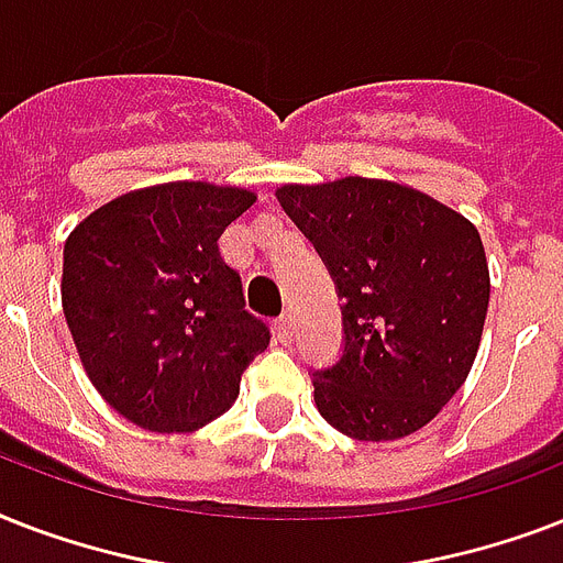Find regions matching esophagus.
Masks as SVG:
<instances>
[{
	"mask_svg": "<svg viewBox=\"0 0 563 563\" xmlns=\"http://www.w3.org/2000/svg\"><path fill=\"white\" fill-rule=\"evenodd\" d=\"M274 333H277V339H280L283 344H291V339H295V327H291V316H283L274 321Z\"/></svg>",
	"mask_w": 563,
	"mask_h": 563,
	"instance_id": "esophagus-1",
	"label": "esophagus"
}]
</instances>
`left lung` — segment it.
Instances as JSON below:
<instances>
[{"instance_id": "left-lung-1", "label": "left lung", "mask_w": 563, "mask_h": 563, "mask_svg": "<svg viewBox=\"0 0 563 563\" xmlns=\"http://www.w3.org/2000/svg\"><path fill=\"white\" fill-rule=\"evenodd\" d=\"M277 201L342 298V360L312 379L321 418L356 441L427 427L479 351L490 298L479 230L432 195L360 175L283 184Z\"/></svg>"}]
</instances>
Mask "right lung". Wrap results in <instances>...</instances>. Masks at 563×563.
<instances>
[{"instance_id":"1","label":"right lung","mask_w":563,"mask_h":563,"mask_svg":"<svg viewBox=\"0 0 563 563\" xmlns=\"http://www.w3.org/2000/svg\"><path fill=\"white\" fill-rule=\"evenodd\" d=\"M256 201L242 187L172 180L101 203L66 236L60 300L96 391L152 432H195L233 406L268 347L219 251Z\"/></svg>"}]
</instances>
